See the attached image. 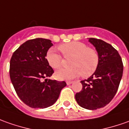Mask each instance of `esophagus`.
<instances>
[{
    "label": "esophagus",
    "mask_w": 129,
    "mask_h": 129,
    "mask_svg": "<svg viewBox=\"0 0 129 129\" xmlns=\"http://www.w3.org/2000/svg\"><path fill=\"white\" fill-rule=\"evenodd\" d=\"M72 81H69V80H68V81H66V84L68 85H71V84H72Z\"/></svg>",
    "instance_id": "1"
}]
</instances>
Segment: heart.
<instances>
[{"mask_svg": "<svg viewBox=\"0 0 129 129\" xmlns=\"http://www.w3.org/2000/svg\"><path fill=\"white\" fill-rule=\"evenodd\" d=\"M58 49L65 57H72L69 68H61L56 72L58 80H71L81 74L84 78L92 76L99 65V55L96 50L88 48L85 44L80 42H71L61 44ZM46 60L51 67L57 69L62 66L61 56L54 49H50L46 53Z\"/></svg>", "mask_w": 129, "mask_h": 129, "instance_id": "obj_1", "label": "heart"}]
</instances>
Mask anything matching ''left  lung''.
<instances>
[{"instance_id": "8db88e82", "label": "left lung", "mask_w": 129, "mask_h": 129, "mask_svg": "<svg viewBox=\"0 0 129 129\" xmlns=\"http://www.w3.org/2000/svg\"><path fill=\"white\" fill-rule=\"evenodd\" d=\"M88 42L98 52L99 65L90 78L81 81L83 89L75 97L81 107L94 110L108 105L114 97L123 67L120 55L111 44L94 38H89Z\"/></svg>"}]
</instances>
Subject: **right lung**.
<instances>
[{"instance_id": "obj_1", "label": "right lung", "mask_w": 129, "mask_h": 129, "mask_svg": "<svg viewBox=\"0 0 129 129\" xmlns=\"http://www.w3.org/2000/svg\"><path fill=\"white\" fill-rule=\"evenodd\" d=\"M53 44L49 39L36 38L23 43L13 53L10 62V77L17 94L31 108L44 109L53 105L66 87L64 81L45 79L53 73L46 60Z\"/></svg>"}]
</instances>
